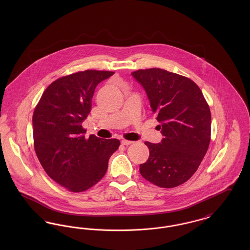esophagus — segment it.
<instances>
[{"instance_id":"obj_1","label":"esophagus","mask_w":250,"mask_h":250,"mask_svg":"<svg viewBox=\"0 0 250 250\" xmlns=\"http://www.w3.org/2000/svg\"><path fill=\"white\" fill-rule=\"evenodd\" d=\"M121 143L123 145H130L132 143H134V142H131V141H126V140H122Z\"/></svg>"}]
</instances>
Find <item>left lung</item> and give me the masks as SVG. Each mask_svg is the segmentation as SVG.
Returning a JSON list of instances; mask_svg holds the SVG:
<instances>
[{
  "label": "left lung",
  "mask_w": 250,
  "mask_h": 250,
  "mask_svg": "<svg viewBox=\"0 0 250 250\" xmlns=\"http://www.w3.org/2000/svg\"><path fill=\"white\" fill-rule=\"evenodd\" d=\"M145 90L159 125L161 143L145 142L150 155L141 164L143 178L172 188L196 172L211 138V111L201 89L190 79L160 68L132 72Z\"/></svg>",
  "instance_id": "left-lung-1"
}]
</instances>
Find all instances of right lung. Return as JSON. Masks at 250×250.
<instances>
[{
  "label": "right lung",
  "mask_w": 250,
  "mask_h": 250,
  "mask_svg": "<svg viewBox=\"0 0 250 250\" xmlns=\"http://www.w3.org/2000/svg\"><path fill=\"white\" fill-rule=\"evenodd\" d=\"M114 72L85 70L48 86L33 115L36 154L48 176L67 190H87L104 177L117 139H88L82 125L92 108L95 87Z\"/></svg>",
  "instance_id": "right-lung-1"
}]
</instances>
